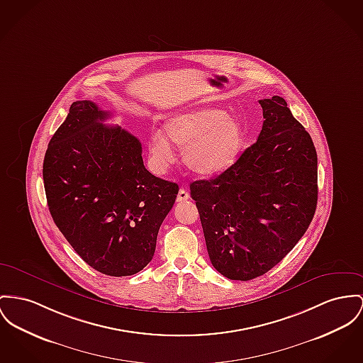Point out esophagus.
<instances>
[{
    "mask_svg": "<svg viewBox=\"0 0 363 363\" xmlns=\"http://www.w3.org/2000/svg\"><path fill=\"white\" fill-rule=\"evenodd\" d=\"M190 198V194L187 190H184V189H180L179 190V194H177V202H184V201H187Z\"/></svg>",
    "mask_w": 363,
    "mask_h": 363,
    "instance_id": "1",
    "label": "esophagus"
}]
</instances>
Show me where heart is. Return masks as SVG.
I'll list each match as a JSON object with an SVG mask.
<instances>
[{"label":"heart","mask_w":363,"mask_h":363,"mask_svg":"<svg viewBox=\"0 0 363 363\" xmlns=\"http://www.w3.org/2000/svg\"><path fill=\"white\" fill-rule=\"evenodd\" d=\"M183 148L184 165L202 176L228 169L243 145V129L235 117L220 108L205 107L179 113L164 123V133L154 130L148 152L157 169H164L173 157L169 145Z\"/></svg>","instance_id":"obj_1"}]
</instances>
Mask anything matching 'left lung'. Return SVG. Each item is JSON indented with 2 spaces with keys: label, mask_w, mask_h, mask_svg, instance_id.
I'll return each instance as SVG.
<instances>
[{
  "label": "left lung",
  "mask_w": 363,
  "mask_h": 363,
  "mask_svg": "<svg viewBox=\"0 0 363 363\" xmlns=\"http://www.w3.org/2000/svg\"><path fill=\"white\" fill-rule=\"evenodd\" d=\"M263 128L228 169L190 184L209 259L250 281L277 266L307 231L318 201V157L284 97L259 100Z\"/></svg>",
  "instance_id": "8db88e82"
}]
</instances>
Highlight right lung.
Masks as SVG:
<instances>
[{"label":"right lung","mask_w":363,"mask_h":363,"mask_svg":"<svg viewBox=\"0 0 363 363\" xmlns=\"http://www.w3.org/2000/svg\"><path fill=\"white\" fill-rule=\"evenodd\" d=\"M91 100L74 101L49 142L44 187L55 224L99 272L128 277L152 259L179 186L145 169L142 143Z\"/></svg>","instance_id":"add662e5"}]
</instances>
